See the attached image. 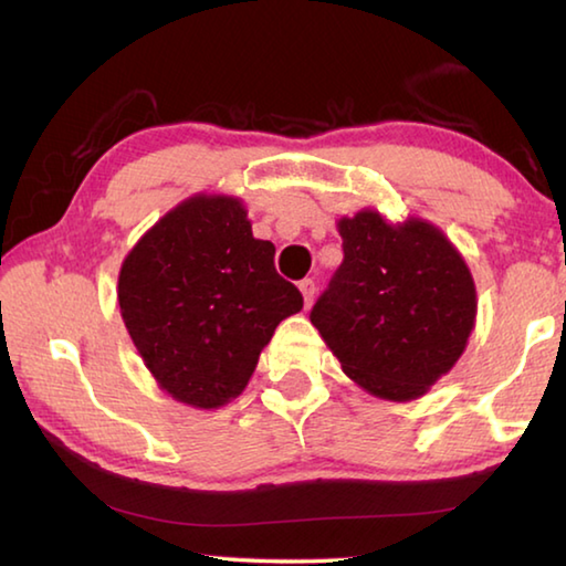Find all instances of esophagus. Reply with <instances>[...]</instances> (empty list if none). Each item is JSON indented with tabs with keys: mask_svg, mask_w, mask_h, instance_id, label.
Wrapping results in <instances>:
<instances>
[{
	"mask_svg": "<svg viewBox=\"0 0 566 566\" xmlns=\"http://www.w3.org/2000/svg\"><path fill=\"white\" fill-rule=\"evenodd\" d=\"M300 292H302V296H304V304L312 306V304H314V296H316V284H314V280H302V282H300Z\"/></svg>",
	"mask_w": 566,
	"mask_h": 566,
	"instance_id": "34e87169",
	"label": "esophagus"
}]
</instances>
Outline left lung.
<instances>
[{"mask_svg": "<svg viewBox=\"0 0 566 566\" xmlns=\"http://www.w3.org/2000/svg\"><path fill=\"white\" fill-rule=\"evenodd\" d=\"M344 262L314 304L312 324L352 381L406 403L450 374L475 328L468 262L438 224L374 208L338 218Z\"/></svg>", "mask_w": 566, "mask_h": 566, "instance_id": "8db88e82", "label": "left lung"}]
</instances>
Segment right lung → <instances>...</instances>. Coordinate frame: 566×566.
Instances as JSON below:
<instances>
[{"mask_svg":"<svg viewBox=\"0 0 566 566\" xmlns=\"http://www.w3.org/2000/svg\"><path fill=\"white\" fill-rule=\"evenodd\" d=\"M123 324L143 366L178 403L238 398L286 316L304 300L274 270L242 198L195 192L133 244L118 274Z\"/></svg>","mask_w":566,"mask_h":566,"instance_id":"1","label":"right lung"}]
</instances>
